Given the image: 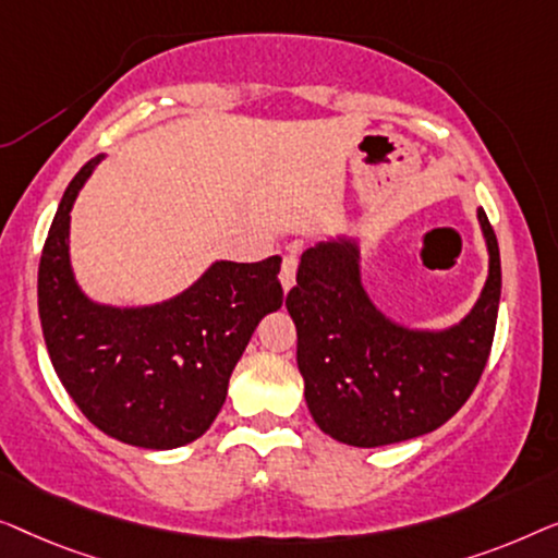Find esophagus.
Returning <instances> with one entry per match:
<instances>
[{"instance_id": "esophagus-1", "label": "esophagus", "mask_w": 558, "mask_h": 558, "mask_svg": "<svg viewBox=\"0 0 558 558\" xmlns=\"http://www.w3.org/2000/svg\"><path fill=\"white\" fill-rule=\"evenodd\" d=\"M295 272H298V257L290 253L282 257V268H280V286L286 293L295 286Z\"/></svg>"}]
</instances>
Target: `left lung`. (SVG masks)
I'll list each match as a JSON object with an SVG mask.
<instances>
[{"label":"left lung","mask_w":558,"mask_h":558,"mask_svg":"<svg viewBox=\"0 0 558 558\" xmlns=\"http://www.w3.org/2000/svg\"><path fill=\"white\" fill-rule=\"evenodd\" d=\"M477 219L488 280L473 311L447 331H414L384 316L361 286L356 242H318L301 255L286 308L305 404L326 435L354 447L402 442L445 425L473 395L500 303L498 240L483 209Z\"/></svg>","instance_id":"obj_1"}]
</instances>
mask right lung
Listing matches in <instances>:
<instances>
[{
  "label": "right lung",
  "mask_w": 558,
  "mask_h": 558,
  "mask_svg": "<svg viewBox=\"0 0 558 558\" xmlns=\"http://www.w3.org/2000/svg\"><path fill=\"white\" fill-rule=\"evenodd\" d=\"M100 161L77 171L47 232L37 303L62 387L108 437L171 450L207 433L232 368L263 316L282 305L280 257L219 260L171 301L144 308L93 303L70 268V209Z\"/></svg>",
  "instance_id": "obj_1"
}]
</instances>
